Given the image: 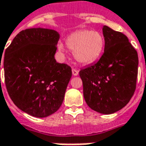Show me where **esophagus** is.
<instances>
[{"label":"esophagus","mask_w":146,"mask_h":146,"mask_svg":"<svg viewBox=\"0 0 146 146\" xmlns=\"http://www.w3.org/2000/svg\"><path fill=\"white\" fill-rule=\"evenodd\" d=\"M78 74H79V70L76 69V68H72V75L73 76H78Z\"/></svg>","instance_id":"obj_1"}]
</instances>
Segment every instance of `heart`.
I'll return each instance as SVG.
<instances>
[{
	"label": "heart",
	"mask_w": 146,
	"mask_h": 146,
	"mask_svg": "<svg viewBox=\"0 0 146 146\" xmlns=\"http://www.w3.org/2000/svg\"><path fill=\"white\" fill-rule=\"evenodd\" d=\"M66 46L73 51L74 58L80 63L90 64L99 58L105 45L103 36L98 31L82 30L71 34L66 39ZM58 48L64 51V46L59 43Z\"/></svg>",
	"instance_id": "heart-1"
}]
</instances>
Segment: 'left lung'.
<instances>
[{
    "label": "left lung",
    "mask_w": 146,
    "mask_h": 146,
    "mask_svg": "<svg viewBox=\"0 0 146 146\" xmlns=\"http://www.w3.org/2000/svg\"><path fill=\"white\" fill-rule=\"evenodd\" d=\"M105 50L98 62L81 69L87 105L101 114H113L129 102L137 88L138 55L127 37L109 27L102 28Z\"/></svg>",
    "instance_id": "obj_1"
}]
</instances>
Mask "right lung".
Segmentation results:
<instances>
[{"label":"right lung","instance_id":"1","mask_svg":"<svg viewBox=\"0 0 146 146\" xmlns=\"http://www.w3.org/2000/svg\"><path fill=\"white\" fill-rule=\"evenodd\" d=\"M58 40L54 30L30 28L20 31L5 49L7 92L15 106L31 116L47 117L63 102L72 72L54 58Z\"/></svg>","mask_w":146,"mask_h":146}]
</instances>
